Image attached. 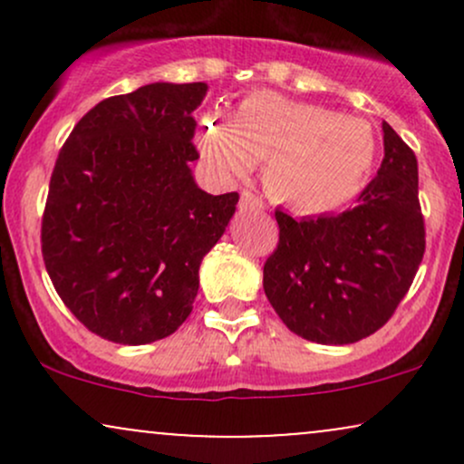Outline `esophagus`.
<instances>
[{
	"label": "esophagus",
	"instance_id": "34e87169",
	"mask_svg": "<svg viewBox=\"0 0 464 464\" xmlns=\"http://www.w3.org/2000/svg\"><path fill=\"white\" fill-rule=\"evenodd\" d=\"M239 209L255 211V209H264V205L255 194H250V191H242V196H239Z\"/></svg>",
	"mask_w": 464,
	"mask_h": 464
}]
</instances>
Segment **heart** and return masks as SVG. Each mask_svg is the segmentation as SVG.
<instances>
[{"instance_id": "b5f03b06", "label": "heart", "mask_w": 464, "mask_h": 464, "mask_svg": "<svg viewBox=\"0 0 464 464\" xmlns=\"http://www.w3.org/2000/svg\"><path fill=\"white\" fill-rule=\"evenodd\" d=\"M194 141L222 179L246 177L264 161L266 196L299 214H329L353 202L377 163L369 121L275 92L248 93L228 115L205 113Z\"/></svg>"}]
</instances>
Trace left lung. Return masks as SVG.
Returning a JSON list of instances; mask_svg holds the SVG:
<instances>
[{
    "mask_svg": "<svg viewBox=\"0 0 464 464\" xmlns=\"http://www.w3.org/2000/svg\"><path fill=\"white\" fill-rule=\"evenodd\" d=\"M384 159L353 209L295 220L276 209L279 246L264 292L290 332L351 344L386 324L412 285L425 250L417 157L391 126Z\"/></svg>",
    "mask_w": 464,
    "mask_h": 464,
    "instance_id": "left-lung-1",
    "label": "left lung"
}]
</instances>
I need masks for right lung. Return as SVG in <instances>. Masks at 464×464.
I'll list each match as a JSON object with an SVG mask.
<instances>
[{
  "instance_id": "1",
  "label": "right lung",
  "mask_w": 464,
  "mask_h": 464,
  "mask_svg": "<svg viewBox=\"0 0 464 464\" xmlns=\"http://www.w3.org/2000/svg\"><path fill=\"white\" fill-rule=\"evenodd\" d=\"M205 82H152L95 104L58 152L41 248L58 296L120 344L168 338L191 314L202 257L239 196L196 185L191 113Z\"/></svg>"
}]
</instances>
